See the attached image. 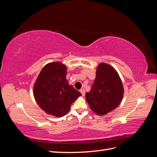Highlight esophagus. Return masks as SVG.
I'll use <instances>...</instances> for the list:
<instances>
[{"label": "esophagus", "instance_id": "34e87169", "mask_svg": "<svg viewBox=\"0 0 157 157\" xmlns=\"http://www.w3.org/2000/svg\"><path fill=\"white\" fill-rule=\"evenodd\" d=\"M80 93L82 94V96H85V90H84V89H81V90H80Z\"/></svg>", "mask_w": 157, "mask_h": 157}]
</instances>
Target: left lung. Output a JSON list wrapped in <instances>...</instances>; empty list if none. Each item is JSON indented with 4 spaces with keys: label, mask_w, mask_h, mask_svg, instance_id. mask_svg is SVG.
Instances as JSON below:
<instances>
[{
    "label": "left lung",
    "mask_w": 157,
    "mask_h": 157,
    "mask_svg": "<svg viewBox=\"0 0 157 157\" xmlns=\"http://www.w3.org/2000/svg\"><path fill=\"white\" fill-rule=\"evenodd\" d=\"M123 94L124 88L117 71L110 65L101 63L92 88L86 93L90 109L98 115H105L119 105Z\"/></svg>",
    "instance_id": "left-lung-1"
}]
</instances>
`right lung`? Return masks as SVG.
Here are the masks:
<instances>
[{"label": "right lung", "instance_id": "obj_1", "mask_svg": "<svg viewBox=\"0 0 157 157\" xmlns=\"http://www.w3.org/2000/svg\"><path fill=\"white\" fill-rule=\"evenodd\" d=\"M67 67L59 61L46 64L36 78L33 95L39 107L47 114L61 117L67 114L76 99L81 96L68 84Z\"/></svg>", "mask_w": 157, "mask_h": 157}]
</instances>
